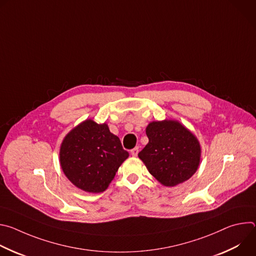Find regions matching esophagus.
<instances>
[{
	"label": "esophagus",
	"instance_id": "34e87169",
	"mask_svg": "<svg viewBox=\"0 0 256 256\" xmlns=\"http://www.w3.org/2000/svg\"><path fill=\"white\" fill-rule=\"evenodd\" d=\"M138 147L134 148V149L130 151V154H132V156H134V157L138 156Z\"/></svg>",
	"mask_w": 256,
	"mask_h": 256
}]
</instances>
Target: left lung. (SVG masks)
<instances>
[{"mask_svg": "<svg viewBox=\"0 0 256 256\" xmlns=\"http://www.w3.org/2000/svg\"><path fill=\"white\" fill-rule=\"evenodd\" d=\"M146 134L149 142L138 156L162 186H176L196 172L202 148L186 126L175 120L152 122Z\"/></svg>", "mask_w": 256, "mask_h": 256, "instance_id": "8db88e82", "label": "left lung"}]
</instances>
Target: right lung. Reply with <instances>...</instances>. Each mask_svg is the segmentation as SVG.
Returning <instances> with one entry per match:
<instances>
[{"label":"right lung","instance_id":"right-lung-1","mask_svg":"<svg viewBox=\"0 0 256 256\" xmlns=\"http://www.w3.org/2000/svg\"><path fill=\"white\" fill-rule=\"evenodd\" d=\"M128 156L107 124L92 120L70 130L60 148V164L66 178L76 188L91 194L107 190Z\"/></svg>","mask_w":256,"mask_h":256}]
</instances>
